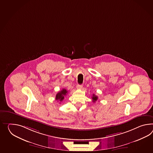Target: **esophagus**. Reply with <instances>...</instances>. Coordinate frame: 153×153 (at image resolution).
Instances as JSON below:
<instances>
[{
    "label": "esophagus",
    "mask_w": 153,
    "mask_h": 153,
    "mask_svg": "<svg viewBox=\"0 0 153 153\" xmlns=\"http://www.w3.org/2000/svg\"><path fill=\"white\" fill-rule=\"evenodd\" d=\"M76 87H77V89H82V88H83V86H82V85H77V86H76Z\"/></svg>",
    "instance_id": "esophagus-1"
}]
</instances>
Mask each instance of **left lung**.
Masks as SVG:
<instances>
[{"mask_svg": "<svg viewBox=\"0 0 153 153\" xmlns=\"http://www.w3.org/2000/svg\"><path fill=\"white\" fill-rule=\"evenodd\" d=\"M92 100H93V102H95L96 101H97L98 97H97V96H96V95H94V94H93V96H92Z\"/></svg>", "mask_w": 153, "mask_h": 153, "instance_id": "left-lung-1", "label": "left lung"}]
</instances>
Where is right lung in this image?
Instances as JSON below:
<instances>
[{"mask_svg":"<svg viewBox=\"0 0 153 153\" xmlns=\"http://www.w3.org/2000/svg\"><path fill=\"white\" fill-rule=\"evenodd\" d=\"M67 90L63 88L56 94V98H55L56 100L60 101V102L62 101V100L64 99V98H65V96L67 94Z\"/></svg>","mask_w":153,"mask_h":153,"instance_id":"add662e5","label":"right lung"}]
</instances>
